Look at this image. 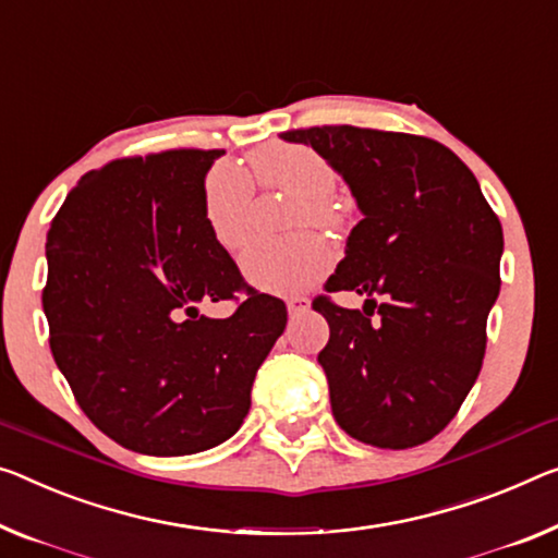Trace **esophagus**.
I'll return each mask as SVG.
<instances>
[{
	"label": "esophagus",
	"mask_w": 558,
	"mask_h": 558,
	"mask_svg": "<svg viewBox=\"0 0 558 558\" xmlns=\"http://www.w3.org/2000/svg\"><path fill=\"white\" fill-rule=\"evenodd\" d=\"M287 308H289V314H291V316L304 314L306 308H308V299H306V296H299V294L289 296V299H287Z\"/></svg>",
	"instance_id": "obj_1"
}]
</instances>
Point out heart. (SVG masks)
<instances>
[{
	"label": "heart",
	"instance_id": "obj_1",
	"mask_svg": "<svg viewBox=\"0 0 558 558\" xmlns=\"http://www.w3.org/2000/svg\"><path fill=\"white\" fill-rule=\"evenodd\" d=\"M254 182L262 190L299 196L294 227L339 229L341 211L333 204L339 179L331 161L306 144L269 142L250 154ZM254 184L246 171L217 165L204 179V217L214 239L227 250L244 244L252 227ZM331 267V252L322 236L299 231L291 236H256L242 254L246 279L269 291H296Z\"/></svg>",
	"mask_w": 558,
	"mask_h": 558
}]
</instances>
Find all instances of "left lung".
<instances>
[{
  "label": "left lung",
  "instance_id": "1",
  "mask_svg": "<svg viewBox=\"0 0 558 558\" xmlns=\"http://www.w3.org/2000/svg\"><path fill=\"white\" fill-rule=\"evenodd\" d=\"M341 171L364 219L324 291L364 294V312L329 294L319 364L331 414L379 449L444 432L482 372L486 316L499 296L501 221L457 154L428 136L322 124L281 134Z\"/></svg>",
  "mask_w": 558,
  "mask_h": 558
}]
</instances>
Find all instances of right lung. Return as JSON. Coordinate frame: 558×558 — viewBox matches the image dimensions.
<instances>
[{"mask_svg": "<svg viewBox=\"0 0 558 558\" xmlns=\"http://www.w3.org/2000/svg\"><path fill=\"white\" fill-rule=\"evenodd\" d=\"M225 149H167L82 177L51 219L41 304L51 356L124 449L182 457L242 426L287 304L250 287L204 217ZM234 301L227 320L198 304Z\"/></svg>", "mask_w": 558, "mask_h": 558, "instance_id": "1", "label": "right lung"}]
</instances>
